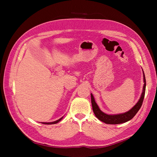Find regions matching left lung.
Wrapping results in <instances>:
<instances>
[{
  "mask_svg": "<svg viewBox=\"0 0 157 157\" xmlns=\"http://www.w3.org/2000/svg\"><path fill=\"white\" fill-rule=\"evenodd\" d=\"M144 87H143V92L141 93V97L139 99V101L136 105L133 107L130 111H128L126 113H121V114H117V115H107L105 113H103L100 110L99 108L98 105H97L96 102L95 101L94 98L92 94H91V101H92V105L93 111L95 114V115L98 118L99 121H101L105 124H122V123H124L128 121L131 120L132 118L136 115V113L138 112L140 109L142 105V103H143L145 93V87H146V80L144 72Z\"/></svg>",
  "mask_w": 157,
  "mask_h": 157,
  "instance_id": "1",
  "label": "left lung"
}]
</instances>
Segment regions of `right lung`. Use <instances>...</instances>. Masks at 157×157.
<instances>
[{
    "label": "right lung",
    "mask_w": 157,
    "mask_h": 157,
    "mask_svg": "<svg viewBox=\"0 0 157 157\" xmlns=\"http://www.w3.org/2000/svg\"><path fill=\"white\" fill-rule=\"evenodd\" d=\"M62 118H63V117H61V118H59V119L57 120V121H54V122H41V123H42V124H57V123L59 122L60 121H61V119H62Z\"/></svg>",
    "instance_id": "obj_1"
}]
</instances>
